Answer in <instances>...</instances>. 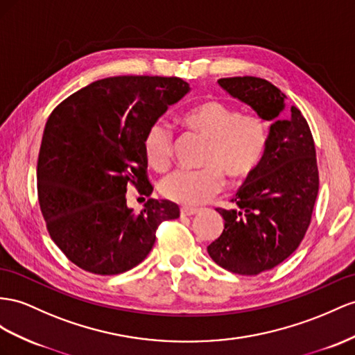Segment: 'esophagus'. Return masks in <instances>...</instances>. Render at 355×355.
I'll return each mask as SVG.
<instances>
[{
  "label": "esophagus",
  "instance_id": "esophagus-1",
  "mask_svg": "<svg viewBox=\"0 0 355 355\" xmlns=\"http://www.w3.org/2000/svg\"><path fill=\"white\" fill-rule=\"evenodd\" d=\"M198 211H199L198 208H193V207H181V208H180L181 216H193V214H196Z\"/></svg>",
  "mask_w": 355,
  "mask_h": 355
}]
</instances>
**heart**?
<instances>
[{
  "label": "heart",
  "mask_w": 355,
  "mask_h": 355,
  "mask_svg": "<svg viewBox=\"0 0 355 355\" xmlns=\"http://www.w3.org/2000/svg\"><path fill=\"white\" fill-rule=\"evenodd\" d=\"M186 129L207 142L199 171H175L160 183L162 195L183 205H201L223 187V175L231 181L248 180L266 156L268 129L258 115H241L237 107L220 100H205L181 116ZM144 157L156 171H166L172 157V133L157 121L142 141Z\"/></svg>",
  "instance_id": "obj_1"
}]
</instances>
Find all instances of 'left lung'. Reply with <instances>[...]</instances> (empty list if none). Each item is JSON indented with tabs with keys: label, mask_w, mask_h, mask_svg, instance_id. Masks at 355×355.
<instances>
[{
	"label": "left lung",
	"mask_w": 355,
	"mask_h": 355,
	"mask_svg": "<svg viewBox=\"0 0 355 355\" xmlns=\"http://www.w3.org/2000/svg\"><path fill=\"white\" fill-rule=\"evenodd\" d=\"M217 84L271 121L266 156L232 199L239 210L217 208L225 228L207 248L217 266L255 276L284 262L311 225L320 189L315 144L300 109L285 111L286 96L268 80L237 76Z\"/></svg>",
	"instance_id": "1"
}]
</instances>
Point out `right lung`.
I'll list each match as a JSON object with an SVG mask.
<instances>
[{
  "instance_id": "1",
  "label": "right lung",
  "mask_w": 355,
  "mask_h": 355,
  "mask_svg": "<svg viewBox=\"0 0 355 355\" xmlns=\"http://www.w3.org/2000/svg\"><path fill=\"white\" fill-rule=\"evenodd\" d=\"M190 91L180 78L112 76L69 96L44 125L37 193L51 239L75 266L112 276L147 258L163 220L180 208L150 198L127 207L133 184L150 196L142 141L150 125Z\"/></svg>"
}]
</instances>
